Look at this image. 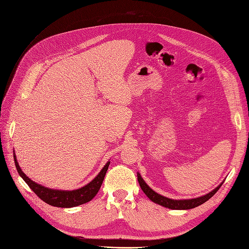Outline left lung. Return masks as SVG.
Instances as JSON below:
<instances>
[{
  "mask_svg": "<svg viewBox=\"0 0 249 249\" xmlns=\"http://www.w3.org/2000/svg\"><path fill=\"white\" fill-rule=\"evenodd\" d=\"M137 178L139 185L141 187L142 191L146 194V196L158 205L163 206L165 208L168 209H172V210H189V209H193L195 207H198L200 205H202L203 202H206L207 200H209L213 195L219 190V188L221 187L222 183L216 187L213 191L209 192L208 194L203 195V196L200 197H196V198H191V199H171V198H167L163 196V195L158 194L157 192H155L153 189L147 186V184L143 180V178H141L140 173H137Z\"/></svg>",
  "mask_w": 249,
  "mask_h": 249,
  "instance_id": "1",
  "label": "left lung"
}]
</instances>
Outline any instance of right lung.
<instances>
[{"mask_svg":"<svg viewBox=\"0 0 249 249\" xmlns=\"http://www.w3.org/2000/svg\"><path fill=\"white\" fill-rule=\"evenodd\" d=\"M13 158H14V163H16V167L18 169V175L28 184V186L31 188L37 196H38L40 199H42L44 202L49 203V205L53 207H59V208L77 207L91 200L95 196L96 193L99 192L110 164V162H107V164L103 167V169L100 171L99 175H97L91 182L87 184L86 186L79 188L77 190L67 191V190L50 189V188L43 187L39 184L33 182V180L30 179L20 169L17 160L16 154L13 155Z\"/></svg>","mask_w":249,"mask_h":249,"instance_id":"add662e5","label":"right lung"}]
</instances>
